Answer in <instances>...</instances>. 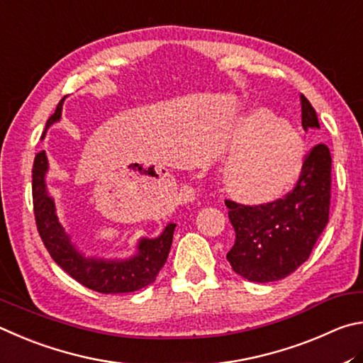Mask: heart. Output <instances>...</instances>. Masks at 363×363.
I'll return each instance as SVG.
<instances>
[{
  "mask_svg": "<svg viewBox=\"0 0 363 363\" xmlns=\"http://www.w3.org/2000/svg\"><path fill=\"white\" fill-rule=\"evenodd\" d=\"M223 167L228 191L250 204H263L287 193L300 178L306 148L294 125L269 110L244 114L228 140Z\"/></svg>",
  "mask_w": 363,
  "mask_h": 363,
  "instance_id": "obj_1",
  "label": "heart"
}]
</instances>
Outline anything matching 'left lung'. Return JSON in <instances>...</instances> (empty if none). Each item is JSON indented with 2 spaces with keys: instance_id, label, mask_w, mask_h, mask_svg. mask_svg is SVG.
Instances as JSON below:
<instances>
[{
  "instance_id": "8db88e82",
  "label": "left lung",
  "mask_w": 363,
  "mask_h": 363,
  "mask_svg": "<svg viewBox=\"0 0 363 363\" xmlns=\"http://www.w3.org/2000/svg\"><path fill=\"white\" fill-rule=\"evenodd\" d=\"M304 130L320 129L315 110L300 95ZM332 156L327 145L309 151L294 191L269 204L242 206L225 201L236 240L228 252L233 271L250 282H274L309 258L328 223Z\"/></svg>"
}]
</instances>
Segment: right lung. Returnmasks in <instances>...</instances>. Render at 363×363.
Instances as JSON below:
<instances>
[{
  "mask_svg": "<svg viewBox=\"0 0 363 363\" xmlns=\"http://www.w3.org/2000/svg\"><path fill=\"white\" fill-rule=\"evenodd\" d=\"M63 99L55 113L48 119L46 130L62 118ZM49 161L46 151L38 152L33 162V208L38 233L49 255L74 281L99 294L116 295L129 294L146 287L156 281V276L167 262L175 223H169L157 238H142L137 252L129 258H99L87 257L72 240V236L62 226L55 212L54 198L48 191L46 175Z\"/></svg>",
  "mask_w": 363,
  "mask_h": 363,
  "instance_id": "obj_1",
  "label": "right lung"
}]
</instances>
